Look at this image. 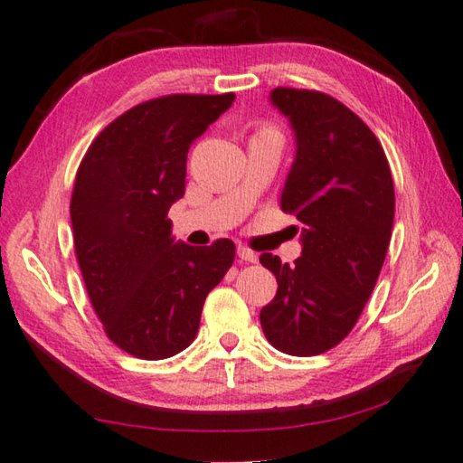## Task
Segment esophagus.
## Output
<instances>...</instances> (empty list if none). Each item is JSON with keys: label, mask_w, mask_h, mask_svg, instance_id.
<instances>
[{"label": "esophagus", "mask_w": 463, "mask_h": 463, "mask_svg": "<svg viewBox=\"0 0 463 463\" xmlns=\"http://www.w3.org/2000/svg\"><path fill=\"white\" fill-rule=\"evenodd\" d=\"M237 255H239V259L247 260V262H257L259 260L257 252L250 250L249 247H242V244H239V247H237Z\"/></svg>", "instance_id": "1"}]
</instances>
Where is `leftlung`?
Wrapping results in <instances>:
<instances>
[{
	"label": "left lung",
	"instance_id": "obj_1",
	"mask_svg": "<svg viewBox=\"0 0 463 463\" xmlns=\"http://www.w3.org/2000/svg\"><path fill=\"white\" fill-rule=\"evenodd\" d=\"M270 104L295 134L280 208L303 224V250L295 265L260 255L279 283L260 325L275 349L309 357L345 339L373 293L393 229V178L375 134L339 99L275 88Z\"/></svg>",
	"mask_w": 463,
	"mask_h": 463
}]
</instances>
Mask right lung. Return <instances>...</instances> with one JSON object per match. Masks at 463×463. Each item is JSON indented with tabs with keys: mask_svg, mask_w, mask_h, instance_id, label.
<instances>
[{
	"mask_svg": "<svg viewBox=\"0 0 463 463\" xmlns=\"http://www.w3.org/2000/svg\"><path fill=\"white\" fill-rule=\"evenodd\" d=\"M234 94H175L130 108L98 134L78 168L70 216L78 265L106 335L140 359L194 341L206 295L234 260L229 239L190 247L172 237L186 154Z\"/></svg>",
	"mask_w": 463,
	"mask_h": 463,
	"instance_id": "add662e5",
	"label": "right lung"
}]
</instances>
